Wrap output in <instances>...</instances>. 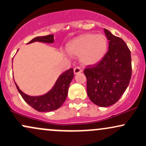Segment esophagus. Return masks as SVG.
<instances>
[{
    "instance_id": "esophagus-1",
    "label": "esophagus",
    "mask_w": 146,
    "mask_h": 146,
    "mask_svg": "<svg viewBox=\"0 0 146 146\" xmlns=\"http://www.w3.org/2000/svg\"><path fill=\"white\" fill-rule=\"evenodd\" d=\"M82 72V70L80 69V68L79 67H76V68L74 69V72L75 74H77L80 73Z\"/></svg>"
}]
</instances>
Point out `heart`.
Segmentation results:
<instances>
[{
    "mask_svg": "<svg viewBox=\"0 0 146 146\" xmlns=\"http://www.w3.org/2000/svg\"><path fill=\"white\" fill-rule=\"evenodd\" d=\"M108 49V40L102 34L86 33L74 39L67 45L71 55L80 56V61L86 66L94 65L104 57ZM69 56L68 53H65Z\"/></svg>",
    "mask_w": 146,
    "mask_h": 146,
    "instance_id": "heart-1",
    "label": "heart"
}]
</instances>
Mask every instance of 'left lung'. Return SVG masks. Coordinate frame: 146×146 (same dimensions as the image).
<instances>
[{"mask_svg": "<svg viewBox=\"0 0 146 146\" xmlns=\"http://www.w3.org/2000/svg\"><path fill=\"white\" fill-rule=\"evenodd\" d=\"M109 40V50L96 64L84 70L87 92L93 103L99 107L113 105L129 85L132 74L131 51L122 39L104 29Z\"/></svg>", "mask_w": 146, "mask_h": 146, "instance_id": "8db88e82", "label": "left lung"}]
</instances>
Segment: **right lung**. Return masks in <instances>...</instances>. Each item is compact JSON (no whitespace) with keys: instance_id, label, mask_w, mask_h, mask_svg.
<instances>
[{"instance_id":"obj_1","label":"right lung","mask_w":146,"mask_h":146,"mask_svg":"<svg viewBox=\"0 0 146 146\" xmlns=\"http://www.w3.org/2000/svg\"><path fill=\"white\" fill-rule=\"evenodd\" d=\"M35 42L52 44L54 42V35H49L36 37L31 40L27 44ZM73 78L74 70L72 68H70L63 72L58 77L57 80H56L55 83L50 90L45 94L37 96H31L25 94L20 90L15 80L14 82L19 93L27 104L39 112H50L58 109L64 103L68 96L70 84Z\"/></svg>"}]
</instances>
